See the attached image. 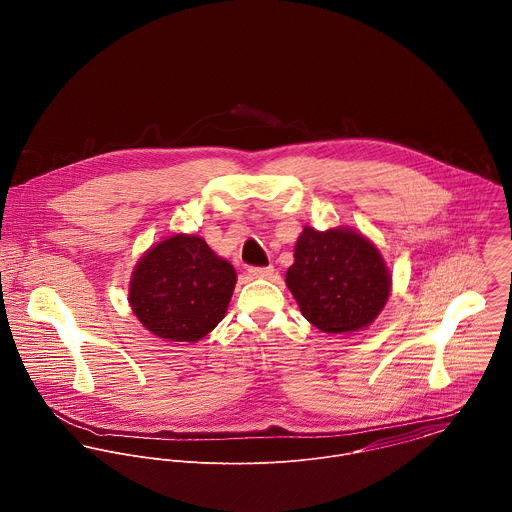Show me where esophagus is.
<instances>
[{
    "instance_id": "1",
    "label": "esophagus",
    "mask_w": 512,
    "mask_h": 512,
    "mask_svg": "<svg viewBox=\"0 0 512 512\" xmlns=\"http://www.w3.org/2000/svg\"><path fill=\"white\" fill-rule=\"evenodd\" d=\"M248 276H250V278H272V276H274V266H266V268H248Z\"/></svg>"
}]
</instances>
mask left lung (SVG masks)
Wrapping results in <instances>:
<instances>
[{"instance_id": "1", "label": "left lung", "mask_w": 512, "mask_h": 512, "mask_svg": "<svg viewBox=\"0 0 512 512\" xmlns=\"http://www.w3.org/2000/svg\"><path fill=\"white\" fill-rule=\"evenodd\" d=\"M286 274L303 317L323 333H351L372 323L390 295L382 256L351 228H303Z\"/></svg>"}]
</instances>
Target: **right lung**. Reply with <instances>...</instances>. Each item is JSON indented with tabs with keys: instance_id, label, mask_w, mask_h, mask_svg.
<instances>
[{
	"instance_id": "right-lung-1",
	"label": "right lung",
	"mask_w": 512,
	"mask_h": 512,
	"mask_svg": "<svg viewBox=\"0 0 512 512\" xmlns=\"http://www.w3.org/2000/svg\"><path fill=\"white\" fill-rule=\"evenodd\" d=\"M236 272L203 238L175 234L153 246L134 270L130 303L153 335L195 343L226 313Z\"/></svg>"
}]
</instances>
